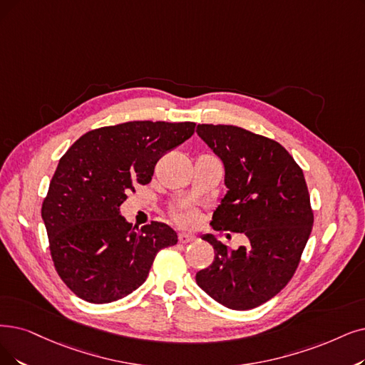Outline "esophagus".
<instances>
[{"mask_svg":"<svg viewBox=\"0 0 365 365\" xmlns=\"http://www.w3.org/2000/svg\"><path fill=\"white\" fill-rule=\"evenodd\" d=\"M195 240H196V237H193V235H188V233H180V235H178V241H180L181 244L193 242Z\"/></svg>","mask_w":365,"mask_h":365,"instance_id":"obj_1","label":"esophagus"}]
</instances>
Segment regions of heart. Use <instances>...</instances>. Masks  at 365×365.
<instances>
[{
	"instance_id": "1",
	"label": "heart",
	"mask_w": 365,
	"mask_h": 365,
	"mask_svg": "<svg viewBox=\"0 0 365 365\" xmlns=\"http://www.w3.org/2000/svg\"><path fill=\"white\" fill-rule=\"evenodd\" d=\"M173 222L184 227H193L200 222V212L195 208H175L170 212Z\"/></svg>"
}]
</instances>
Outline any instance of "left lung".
<instances>
[{
  "label": "left lung",
  "instance_id": "left-lung-1",
  "mask_svg": "<svg viewBox=\"0 0 365 365\" xmlns=\"http://www.w3.org/2000/svg\"><path fill=\"white\" fill-rule=\"evenodd\" d=\"M197 135L223 160L229 188L212 215L218 232L249 240L229 250L212 235V264L196 274L199 287L232 310L269 301L292 279L313 227L302 169L279 142L237 125L199 124Z\"/></svg>",
  "mask_w": 365,
  "mask_h": 365
}]
</instances>
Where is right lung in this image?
<instances>
[{
  "mask_svg": "<svg viewBox=\"0 0 365 365\" xmlns=\"http://www.w3.org/2000/svg\"><path fill=\"white\" fill-rule=\"evenodd\" d=\"M195 123L130 121L81 136L60 163L43 199L53 267L73 294L106 304L132 294L155 255L178 241L160 222L140 229L120 215L127 193L148 184L160 157L195 133Z\"/></svg>",
  "mask_w": 365,
  "mask_h": 365,
  "instance_id": "add662e5",
  "label": "right lung"
}]
</instances>
